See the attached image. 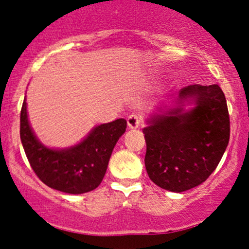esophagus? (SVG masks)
<instances>
[{"label":"esophagus","instance_id":"34e87169","mask_svg":"<svg viewBox=\"0 0 249 249\" xmlns=\"http://www.w3.org/2000/svg\"><path fill=\"white\" fill-rule=\"evenodd\" d=\"M141 124V118L137 114H131L127 118V126L130 129H137Z\"/></svg>","mask_w":249,"mask_h":249}]
</instances>
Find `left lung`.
Listing matches in <instances>:
<instances>
[{
    "mask_svg": "<svg viewBox=\"0 0 249 249\" xmlns=\"http://www.w3.org/2000/svg\"><path fill=\"white\" fill-rule=\"evenodd\" d=\"M185 103L193 108L185 111ZM176 105L153 115L143 129L144 164L158 187L182 193L205 182L218 166L229 143L230 119L218 84L188 85Z\"/></svg>",
    "mask_w": 249,
    "mask_h": 249,
    "instance_id": "1",
    "label": "left lung"
}]
</instances>
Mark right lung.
Segmentation results:
<instances>
[{
    "mask_svg": "<svg viewBox=\"0 0 249 249\" xmlns=\"http://www.w3.org/2000/svg\"><path fill=\"white\" fill-rule=\"evenodd\" d=\"M126 130V120L94 127L78 144L52 149L35 136L27 119L26 99L20 112V140L37 177L53 189L67 194H83L96 189L106 173L115 143Z\"/></svg>",
    "mask_w": 249,
    "mask_h": 249,
    "instance_id": "add662e5",
    "label": "right lung"
}]
</instances>
